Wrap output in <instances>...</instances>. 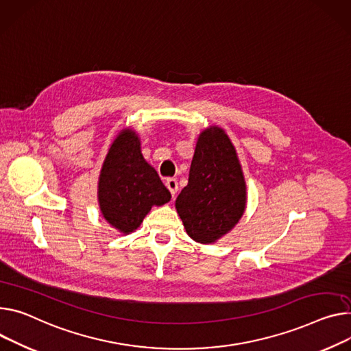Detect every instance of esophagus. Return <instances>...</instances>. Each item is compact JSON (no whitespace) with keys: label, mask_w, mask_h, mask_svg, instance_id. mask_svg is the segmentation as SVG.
I'll return each instance as SVG.
<instances>
[{"label":"esophagus","mask_w":351,"mask_h":351,"mask_svg":"<svg viewBox=\"0 0 351 351\" xmlns=\"http://www.w3.org/2000/svg\"><path fill=\"white\" fill-rule=\"evenodd\" d=\"M166 186L169 188V191L173 194V197L176 195V193L178 191V182L176 178H167L166 180Z\"/></svg>","instance_id":"esophagus-1"}]
</instances>
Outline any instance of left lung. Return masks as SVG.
<instances>
[{
	"label": "left lung",
	"mask_w": 351,
	"mask_h": 351,
	"mask_svg": "<svg viewBox=\"0 0 351 351\" xmlns=\"http://www.w3.org/2000/svg\"><path fill=\"white\" fill-rule=\"evenodd\" d=\"M246 181L234 146L218 126L199 133L186 186L176 209L191 239L215 243L230 232L246 209Z\"/></svg>",
	"instance_id": "8db88e82"
}]
</instances>
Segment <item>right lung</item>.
I'll list each match as a JSON object with an SVG mask.
<instances>
[{"label": "right lung", "mask_w": 351, "mask_h": 351, "mask_svg": "<svg viewBox=\"0 0 351 351\" xmlns=\"http://www.w3.org/2000/svg\"><path fill=\"white\" fill-rule=\"evenodd\" d=\"M170 199V191L143 158L136 132L122 130L108 150L98 180V204L105 221L128 234L141 226L153 205Z\"/></svg>", "instance_id": "right-lung-1"}]
</instances>
